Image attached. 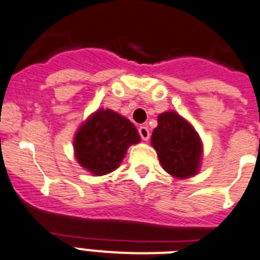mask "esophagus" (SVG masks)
Masks as SVG:
<instances>
[{
  "instance_id": "34e87169",
  "label": "esophagus",
  "mask_w": 260,
  "mask_h": 260,
  "mask_svg": "<svg viewBox=\"0 0 260 260\" xmlns=\"http://www.w3.org/2000/svg\"><path fill=\"white\" fill-rule=\"evenodd\" d=\"M139 135H140V137H141V139H143V140L148 141L149 136H151V134H149L148 126L141 125L140 128H139Z\"/></svg>"
}]
</instances>
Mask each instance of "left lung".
<instances>
[{
    "instance_id": "left-lung-1",
    "label": "left lung",
    "mask_w": 260,
    "mask_h": 260,
    "mask_svg": "<svg viewBox=\"0 0 260 260\" xmlns=\"http://www.w3.org/2000/svg\"><path fill=\"white\" fill-rule=\"evenodd\" d=\"M151 144L157 152L161 167L170 175L187 179L198 174L203 145L195 128L176 112L160 113Z\"/></svg>"
}]
</instances>
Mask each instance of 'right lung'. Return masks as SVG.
Masks as SVG:
<instances>
[{"mask_svg": "<svg viewBox=\"0 0 260 260\" xmlns=\"http://www.w3.org/2000/svg\"><path fill=\"white\" fill-rule=\"evenodd\" d=\"M136 126L111 109H99L88 117L75 136V155L82 168L101 176L115 171L128 147L137 144Z\"/></svg>", "mask_w": 260, "mask_h": 260, "instance_id": "add662e5", "label": "right lung"}]
</instances>
